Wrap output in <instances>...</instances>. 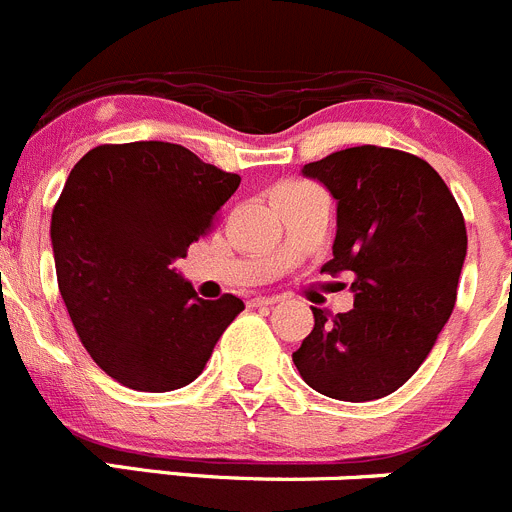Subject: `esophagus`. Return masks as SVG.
<instances>
[{
	"label": "esophagus",
	"mask_w": 512,
	"mask_h": 512,
	"mask_svg": "<svg viewBox=\"0 0 512 512\" xmlns=\"http://www.w3.org/2000/svg\"><path fill=\"white\" fill-rule=\"evenodd\" d=\"M253 306H274L279 304V296H259V299L251 301Z\"/></svg>",
	"instance_id": "1"
}]
</instances>
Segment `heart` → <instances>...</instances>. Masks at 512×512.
<instances>
[{
  "label": "heart",
  "instance_id": "obj_1",
  "mask_svg": "<svg viewBox=\"0 0 512 512\" xmlns=\"http://www.w3.org/2000/svg\"><path fill=\"white\" fill-rule=\"evenodd\" d=\"M289 188H306V183H289V186H286L284 191H289Z\"/></svg>",
  "mask_w": 512,
  "mask_h": 512
}]
</instances>
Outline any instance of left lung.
<instances>
[{
  "mask_svg": "<svg viewBox=\"0 0 512 512\" xmlns=\"http://www.w3.org/2000/svg\"><path fill=\"white\" fill-rule=\"evenodd\" d=\"M301 173L337 201L334 259L321 274L354 276V309L311 306L314 329L294 364L326 397H387L420 369L455 309L465 218L440 173L402 150L359 145Z\"/></svg>",
  "mask_w": 512,
  "mask_h": 512,
  "instance_id": "left-lung-1",
  "label": "left lung"
}]
</instances>
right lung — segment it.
Wrapping results in <instances>:
<instances>
[{"mask_svg": "<svg viewBox=\"0 0 512 512\" xmlns=\"http://www.w3.org/2000/svg\"><path fill=\"white\" fill-rule=\"evenodd\" d=\"M238 183L160 140L97 145L67 175L50 228L57 284L80 342L125 387L191 384L243 311L233 294L201 299L175 271Z\"/></svg>", "mask_w": 512, "mask_h": 512, "instance_id": "1", "label": "right lung"}]
</instances>
